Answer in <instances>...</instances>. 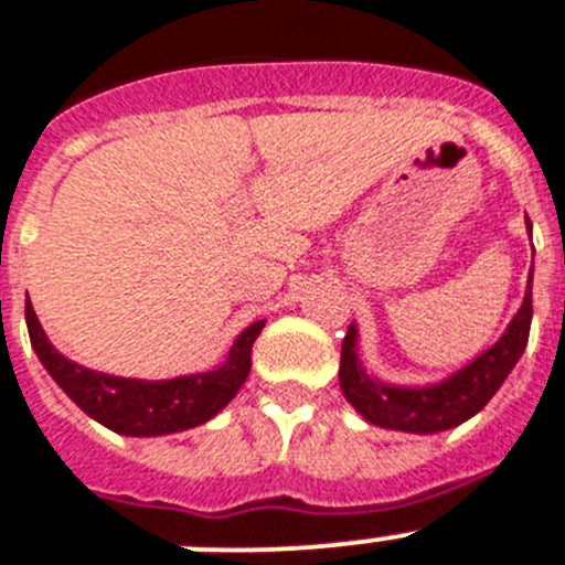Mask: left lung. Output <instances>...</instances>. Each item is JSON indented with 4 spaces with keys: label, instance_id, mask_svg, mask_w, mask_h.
Returning <instances> with one entry per match:
<instances>
[{
    "label": "left lung",
    "instance_id": "obj_1",
    "mask_svg": "<svg viewBox=\"0 0 565 565\" xmlns=\"http://www.w3.org/2000/svg\"><path fill=\"white\" fill-rule=\"evenodd\" d=\"M532 230V224L526 221ZM532 322V274L526 286L524 305L519 308L510 328L504 330L499 341L482 353L473 364L459 370L448 381L426 390H403V386H386L366 375L355 355V324H350L344 341H341V364L339 384L341 392L355 412H361L364 420L381 428H395V431L412 434H434L454 428L459 423L470 420L476 412L488 406L490 397L499 392L510 370L519 364L530 341Z\"/></svg>",
    "mask_w": 565,
    "mask_h": 565
}]
</instances>
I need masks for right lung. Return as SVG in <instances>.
<instances>
[{
    "label": "right lung",
    "instance_id": "add662e5",
    "mask_svg": "<svg viewBox=\"0 0 565 565\" xmlns=\"http://www.w3.org/2000/svg\"><path fill=\"white\" fill-rule=\"evenodd\" d=\"M24 319H28L30 344L44 370L55 377V384L89 417H95L111 431L128 434V437L188 431V428L215 417L248 377L252 344L266 324H248L237 335L218 370L204 372V375L173 377V381H137V377L103 375V372H92L66 361L41 330L30 297L24 302Z\"/></svg>",
    "mask_w": 565,
    "mask_h": 565
}]
</instances>
